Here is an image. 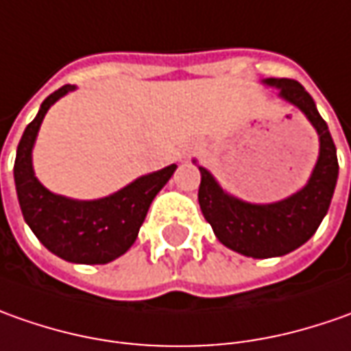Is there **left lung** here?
<instances>
[{"label": "left lung", "mask_w": 351, "mask_h": 351, "mask_svg": "<svg viewBox=\"0 0 351 351\" xmlns=\"http://www.w3.org/2000/svg\"><path fill=\"white\" fill-rule=\"evenodd\" d=\"M280 89V97L297 106L319 134V159L307 184L289 198L274 204H250L227 194L213 175L198 167V202L206 221L212 225L219 243L239 254L252 258L284 256L305 245L319 229L328 212L336 180L338 157L326 122L319 114L313 97L293 79H264Z\"/></svg>", "instance_id": "1"}]
</instances>
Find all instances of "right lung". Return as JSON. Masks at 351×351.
I'll return each instance as SVG.
<instances>
[{"mask_svg": "<svg viewBox=\"0 0 351 351\" xmlns=\"http://www.w3.org/2000/svg\"><path fill=\"white\" fill-rule=\"evenodd\" d=\"M73 89L64 85L52 93L19 141L13 167L19 206L32 233L56 256L75 264H106L134 245L153 198L169 182L176 165L139 176L99 199H71L44 188L32 171L34 139L48 108Z\"/></svg>", "mask_w": 351, "mask_h": 351, "instance_id": "1", "label": "right lung"}]
</instances>
